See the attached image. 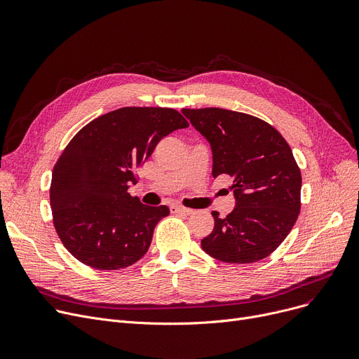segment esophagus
I'll list each match as a JSON object with an SVG mask.
<instances>
[{
    "label": "esophagus",
    "mask_w": 359,
    "mask_h": 359,
    "mask_svg": "<svg viewBox=\"0 0 359 359\" xmlns=\"http://www.w3.org/2000/svg\"><path fill=\"white\" fill-rule=\"evenodd\" d=\"M170 211H172L173 214H183V215L194 214V210L184 208V206H182V205H172V206H170Z\"/></svg>",
    "instance_id": "34e87169"
}]
</instances>
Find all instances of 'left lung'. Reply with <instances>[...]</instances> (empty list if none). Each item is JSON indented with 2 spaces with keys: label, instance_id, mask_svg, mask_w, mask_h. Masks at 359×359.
I'll use <instances>...</instances> for the list:
<instances>
[{
  "label": "left lung",
  "instance_id": "obj_1",
  "mask_svg": "<svg viewBox=\"0 0 359 359\" xmlns=\"http://www.w3.org/2000/svg\"><path fill=\"white\" fill-rule=\"evenodd\" d=\"M212 149V176L233 177L236 208L201 240L205 253L225 263H253L269 256L292 230L301 208V172L279 132L248 113L182 109Z\"/></svg>",
  "mask_w": 359,
  "mask_h": 359
}]
</instances>
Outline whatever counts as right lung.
<instances>
[{
  "instance_id": "obj_1",
  "label": "right lung",
  "mask_w": 359,
  "mask_h": 359,
  "mask_svg": "<svg viewBox=\"0 0 359 359\" xmlns=\"http://www.w3.org/2000/svg\"><path fill=\"white\" fill-rule=\"evenodd\" d=\"M189 123L170 107H122L80 129L56 161L50 182L55 230L84 265L118 271L148 250L165 205L148 206L128 194L135 170L156 145Z\"/></svg>"
}]
</instances>
